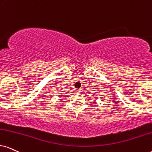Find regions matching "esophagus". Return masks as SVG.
<instances>
[{
	"mask_svg": "<svg viewBox=\"0 0 152 152\" xmlns=\"http://www.w3.org/2000/svg\"><path fill=\"white\" fill-rule=\"evenodd\" d=\"M82 91V89H77L76 90V92H77V93H80V92Z\"/></svg>",
	"mask_w": 152,
	"mask_h": 152,
	"instance_id": "esophagus-1",
	"label": "esophagus"
}]
</instances>
